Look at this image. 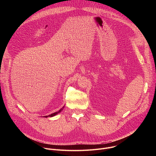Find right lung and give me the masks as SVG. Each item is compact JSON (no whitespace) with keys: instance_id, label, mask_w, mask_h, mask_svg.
Here are the masks:
<instances>
[{"instance_id":"1","label":"right lung","mask_w":156,"mask_h":156,"mask_svg":"<svg viewBox=\"0 0 156 156\" xmlns=\"http://www.w3.org/2000/svg\"><path fill=\"white\" fill-rule=\"evenodd\" d=\"M63 108H64V106H63L61 109H60V110L58 111V112H55V113H53V114H51V115H47V116H44V117H46V118H48V117H54V116L57 115V114H59L60 112H61L63 110Z\"/></svg>"}]
</instances>
